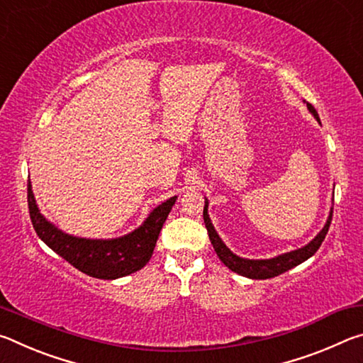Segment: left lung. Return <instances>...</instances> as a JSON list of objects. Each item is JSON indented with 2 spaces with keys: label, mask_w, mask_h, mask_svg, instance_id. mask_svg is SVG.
Listing matches in <instances>:
<instances>
[{
  "label": "left lung",
  "mask_w": 363,
  "mask_h": 363,
  "mask_svg": "<svg viewBox=\"0 0 363 363\" xmlns=\"http://www.w3.org/2000/svg\"><path fill=\"white\" fill-rule=\"evenodd\" d=\"M307 108H309V112L318 120L317 110L312 107L309 102H307ZM331 216H333V210L330 211V216L327 219V223H325L323 229L318 232L317 237L312 238V240L307 243L306 247L290 251V253H284V255H279L275 257H270V259H245V257L233 255L232 251L225 247L224 242L220 240V237L218 235V232L214 230V227L211 224L210 214H208V201L206 200H205V208H203V219H205L208 235H210L211 245H213L214 251H216V255L219 256V259L223 261L225 266L232 270V272H237V274L243 275V277L255 279V280L277 277V275L286 272V270H290L294 266H298V264L304 262L306 259H309L312 255H315V251L320 248L323 238H325V235H327V232L330 229Z\"/></svg>",
  "instance_id": "8db88e82"
}]
</instances>
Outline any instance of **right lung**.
<instances>
[{
    "mask_svg": "<svg viewBox=\"0 0 363 363\" xmlns=\"http://www.w3.org/2000/svg\"><path fill=\"white\" fill-rule=\"evenodd\" d=\"M28 211L33 229L49 248L62 256L73 267L94 279L115 280L143 269L152 257L160 230L167 220L177 196H171L153 210L143 225L128 235L108 240L73 237L57 229L43 216L32 192V184L27 186Z\"/></svg>",
    "mask_w": 363,
    "mask_h": 363,
    "instance_id": "obj_1",
    "label": "right lung"
}]
</instances>
